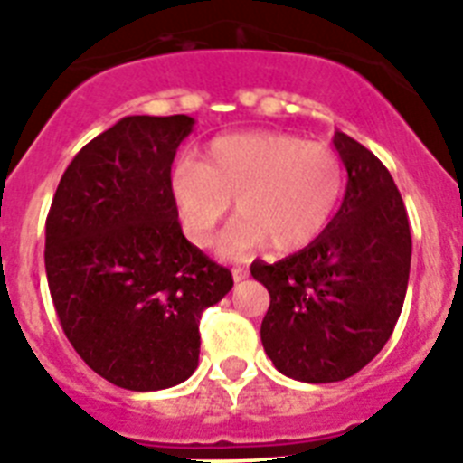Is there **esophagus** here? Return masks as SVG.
Returning <instances> with one entry per match:
<instances>
[{"instance_id": "esophagus-1", "label": "esophagus", "mask_w": 463, "mask_h": 463, "mask_svg": "<svg viewBox=\"0 0 463 463\" xmlns=\"http://www.w3.org/2000/svg\"><path fill=\"white\" fill-rule=\"evenodd\" d=\"M247 275H250V270H247V268H244V266H235V268H232V279H235V282H242V279L247 278Z\"/></svg>"}]
</instances>
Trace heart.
<instances>
[{
    "mask_svg": "<svg viewBox=\"0 0 463 463\" xmlns=\"http://www.w3.org/2000/svg\"><path fill=\"white\" fill-rule=\"evenodd\" d=\"M172 193L188 238L209 244L235 200L221 235L223 256H244L270 244L298 251L316 242L344 193V165L329 147L289 134H238L213 141L202 165L181 162Z\"/></svg>",
    "mask_w": 463,
    "mask_h": 463,
    "instance_id": "obj_1",
    "label": "heart"
}]
</instances>
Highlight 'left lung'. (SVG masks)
Wrapping results in <instances>:
<instances>
[{"label": "left lung", "mask_w": 463, "mask_h": 463, "mask_svg": "<svg viewBox=\"0 0 463 463\" xmlns=\"http://www.w3.org/2000/svg\"><path fill=\"white\" fill-rule=\"evenodd\" d=\"M334 147L348 172L336 216L297 254L251 263L270 294L266 355L306 383L344 382L363 370L391 339L410 279V221L393 176L344 131L334 134Z\"/></svg>", "instance_id": "left-lung-1"}]
</instances>
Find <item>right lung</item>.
<instances>
[{
  "instance_id": "add662e5",
  "label": "right lung",
  "mask_w": 463,
  "mask_h": 463,
  "mask_svg": "<svg viewBox=\"0 0 463 463\" xmlns=\"http://www.w3.org/2000/svg\"><path fill=\"white\" fill-rule=\"evenodd\" d=\"M188 115H131L81 147L46 216L44 266L65 336L127 391L185 382L202 310L232 289L228 268L185 240L172 193Z\"/></svg>"
}]
</instances>
